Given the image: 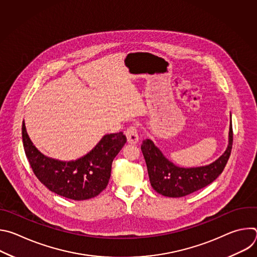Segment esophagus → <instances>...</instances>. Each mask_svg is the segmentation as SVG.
<instances>
[{
  "mask_svg": "<svg viewBox=\"0 0 257 257\" xmlns=\"http://www.w3.org/2000/svg\"><path fill=\"white\" fill-rule=\"evenodd\" d=\"M125 134L127 137V141L130 144H136L138 142L139 137H138V132H137V129L135 126H129L127 128Z\"/></svg>",
  "mask_w": 257,
  "mask_h": 257,
  "instance_id": "1",
  "label": "esophagus"
}]
</instances>
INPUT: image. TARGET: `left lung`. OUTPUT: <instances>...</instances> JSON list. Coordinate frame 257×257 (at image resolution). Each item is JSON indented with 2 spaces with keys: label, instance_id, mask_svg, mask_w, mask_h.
<instances>
[{
  "label": "left lung",
  "instance_id": "obj_1",
  "mask_svg": "<svg viewBox=\"0 0 257 257\" xmlns=\"http://www.w3.org/2000/svg\"><path fill=\"white\" fill-rule=\"evenodd\" d=\"M233 145L232 120L225 153L213 163L196 168H181L169 161L151 139L142 141L141 151L148 167L152 187L167 197H183L212 183L224 171Z\"/></svg>",
  "mask_w": 257,
  "mask_h": 257
}]
</instances>
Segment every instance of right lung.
<instances>
[{
  "instance_id": "right-lung-1",
  "label": "right lung",
  "mask_w": 257,
  "mask_h": 257,
  "mask_svg": "<svg viewBox=\"0 0 257 257\" xmlns=\"http://www.w3.org/2000/svg\"><path fill=\"white\" fill-rule=\"evenodd\" d=\"M22 140L30 167L52 192L73 200H85L98 195L111 177L112 163L127 139L122 133L104 135L94 148L75 161H59L43 155L30 140L22 124Z\"/></svg>"
}]
</instances>
